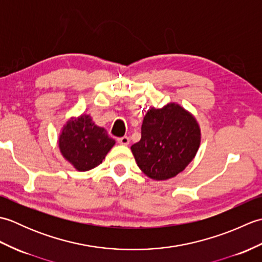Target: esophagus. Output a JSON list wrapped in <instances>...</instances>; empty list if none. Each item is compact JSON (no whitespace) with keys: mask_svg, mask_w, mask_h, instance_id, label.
Masks as SVG:
<instances>
[{"mask_svg":"<svg viewBox=\"0 0 262 262\" xmlns=\"http://www.w3.org/2000/svg\"><path fill=\"white\" fill-rule=\"evenodd\" d=\"M117 141H118V143L121 144V145H128V144H129V137L122 136V137H119Z\"/></svg>","mask_w":262,"mask_h":262,"instance_id":"1","label":"esophagus"}]
</instances>
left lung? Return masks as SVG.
<instances>
[{"label":"left lung","instance_id":"1","mask_svg":"<svg viewBox=\"0 0 262 262\" xmlns=\"http://www.w3.org/2000/svg\"><path fill=\"white\" fill-rule=\"evenodd\" d=\"M196 118L177 103L151 108L143 119L141 141L132 145L136 163L153 180H166L186 169L200 145Z\"/></svg>","mask_w":262,"mask_h":262}]
</instances>
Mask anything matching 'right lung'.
<instances>
[{
	"instance_id": "1",
	"label": "right lung",
	"mask_w": 262,
	"mask_h": 262,
	"mask_svg": "<svg viewBox=\"0 0 262 262\" xmlns=\"http://www.w3.org/2000/svg\"><path fill=\"white\" fill-rule=\"evenodd\" d=\"M115 143L107 130L94 124L89 115L70 119L58 138L60 153L77 171L96 168Z\"/></svg>"
}]
</instances>
